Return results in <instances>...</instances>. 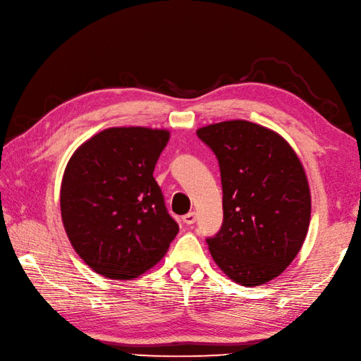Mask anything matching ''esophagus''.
Returning <instances> with one entry per match:
<instances>
[{"instance_id": "1", "label": "esophagus", "mask_w": 361, "mask_h": 361, "mask_svg": "<svg viewBox=\"0 0 361 361\" xmlns=\"http://www.w3.org/2000/svg\"><path fill=\"white\" fill-rule=\"evenodd\" d=\"M182 220H183V223L187 224V226H191V224L195 223V220H197V214H195V212H188L187 215L182 216Z\"/></svg>"}]
</instances>
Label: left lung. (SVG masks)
<instances>
[{
  "mask_svg": "<svg viewBox=\"0 0 361 361\" xmlns=\"http://www.w3.org/2000/svg\"><path fill=\"white\" fill-rule=\"evenodd\" d=\"M221 171L223 226L207 238L224 274L260 286L285 271L310 224V190L300 158L274 130L247 120L197 129Z\"/></svg>",
  "mask_w": 361,
  "mask_h": 361,
  "instance_id": "obj_1",
  "label": "left lung"
}]
</instances>
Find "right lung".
Returning <instances> with one entry per match:
<instances>
[{
  "label": "right lung",
  "instance_id": "1",
  "mask_svg": "<svg viewBox=\"0 0 361 361\" xmlns=\"http://www.w3.org/2000/svg\"><path fill=\"white\" fill-rule=\"evenodd\" d=\"M166 129L108 128L73 152L63 174L64 231L94 272L133 280L155 267L179 232L154 178Z\"/></svg>",
  "mask_w": 361,
  "mask_h": 361
}]
</instances>
